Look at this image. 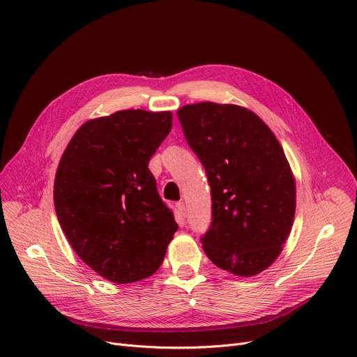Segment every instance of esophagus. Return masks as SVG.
I'll use <instances>...</instances> for the list:
<instances>
[{
    "label": "esophagus",
    "mask_w": 357,
    "mask_h": 357,
    "mask_svg": "<svg viewBox=\"0 0 357 357\" xmlns=\"http://www.w3.org/2000/svg\"><path fill=\"white\" fill-rule=\"evenodd\" d=\"M176 209H178V212L181 213V217H185L186 208H185V204H183V202H178V204H176Z\"/></svg>",
    "instance_id": "34e87169"
}]
</instances>
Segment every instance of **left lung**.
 I'll return each mask as SVG.
<instances>
[{
	"mask_svg": "<svg viewBox=\"0 0 357 357\" xmlns=\"http://www.w3.org/2000/svg\"><path fill=\"white\" fill-rule=\"evenodd\" d=\"M185 139L204 165L212 217L205 254L235 275L270 267L291 231L296 183L274 133L240 106L204 102L178 110Z\"/></svg>",
	"mask_w": 357,
	"mask_h": 357,
	"instance_id": "1",
	"label": "left lung"
}]
</instances>
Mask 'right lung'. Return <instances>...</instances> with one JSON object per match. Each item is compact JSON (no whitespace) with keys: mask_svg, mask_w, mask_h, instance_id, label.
I'll use <instances>...</instances> for the list:
<instances>
[{"mask_svg":"<svg viewBox=\"0 0 357 357\" xmlns=\"http://www.w3.org/2000/svg\"><path fill=\"white\" fill-rule=\"evenodd\" d=\"M171 128V112H116L86 122L61 156L59 222L76 254L109 281L151 277L178 229L148 168Z\"/></svg>","mask_w":357,"mask_h":357,"instance_id":"1","label":"right lung"}]
</instances>
